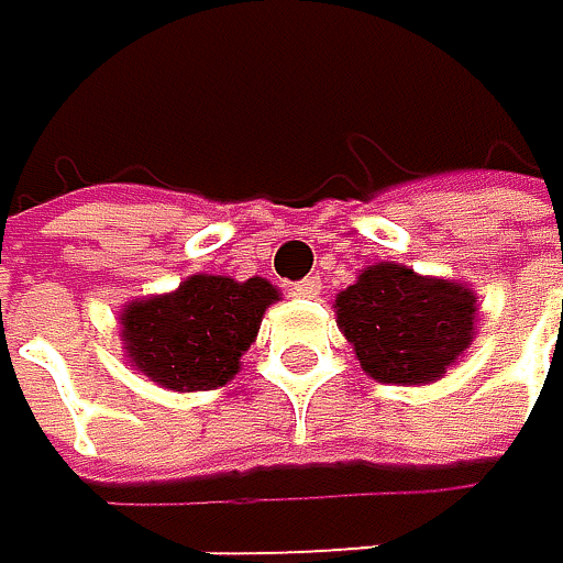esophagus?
<instances>
[{
    "label": "esophagus",
    "instance_id": "1",
    "mask_svg": "<svg viewBox=\"0 0 563 563\" xmlns=\"http://www.w3.org/2000/svg\"><path fill=\"white\" fill-rule=\"evenodd\" d=\"M288 291H291L295 298H314V295L321 291V282H318L314 275H308V278H301V282L288 285Z\"/></svg>",
    "mask_w": 563,
    "mask_h": 563
}]
</instances>
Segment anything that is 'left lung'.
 Returning a JSON list of instances; mask_svg holds the SVG:
<instances>
[{
    "instance_id": "1",
    "label": "left lung",
    "mask_w": 563,
    "mask_h": 563,
    "mask_svg": "<svg viewBox=\"0 0 563 563\" xmlns=\"http://www.w3.org/2000/svg\"><path fill=\"white\" fill-rule=\"evenodd\" d=\"M338 328L362 368L385 385H428L464 355L474 334V291L421 278L405 265H372L334 298Z\"/></svg>"
}]
</instances>
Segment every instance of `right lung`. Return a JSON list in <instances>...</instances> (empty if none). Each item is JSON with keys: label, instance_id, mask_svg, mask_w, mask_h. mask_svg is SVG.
<instances>
[{"label": "right lung", "instance_id": "1", "mask_svg": "<svg viewBox=\"0 0 563 563\" xmlns=\"http://www.w3.org/2000/svg\"><path fill=\"white\" fill-rule=\"evenodd\" d=\"M278 288L265 278L191 275L172 295L132 301L122 341L139 372L172 391H208L239 372Z\"/></svg>", "mask_w": 563, "mask_h": 563}]
</instances>
